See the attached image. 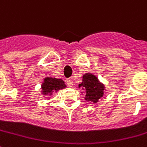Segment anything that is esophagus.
Here are the masks:
<instances>
[{
    "mask_svg": "<svg viewBox=\"0 0 147 147\" xmlns=\"http://www.w3.org/2000/svg\"><path fill=\"white\" fill-rule=\"evenodd\" d=\"M66 82L67 84V86H69V87H72L73 86V80L71 79H67Z\"/></svg>",
    "mask_w": 147,
    "mask_h": 147,
    "instance_id": "1",
    "label": "esophagus"
}]
</instances>
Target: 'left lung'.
<instances>
[{
    "label": "left lung",
    "instance_id": "left-lung-1",
    "mask_svg": "<svg viewBox=\"0 0 147 147\" xmlns=\"http://www.w3.org/2000/svg\"><path fill=\"white\" fill-rule=\"evenodd\" d=\"M79 87L83 88L86 91L85 99L87 101L95 103L103 95V86L99 84L97 78L92 74H85L83 77V82Z\"/></svg>",
    "mask_w": 147,
    "mask_h": 147
}]
</instances>
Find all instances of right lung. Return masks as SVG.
<instances>
[{"label": "right lung", "mask_w": 147, "mask_h": 147, "mask_svg": "<svg viewBox=\"0 0 147 147\" xmlns=\"http://www.w3.org/2000/svg\"><path fill=\"white\" fill-rule=\"evenodd\" d=\"M64 88H66V85L62 80L47 77L42 84V92L44 95H51L52 92H56Z\"/></svg>", "instance_id": "add662e5"}]
</instances>
